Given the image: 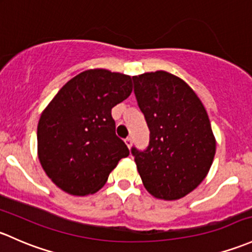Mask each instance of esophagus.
I'll use <instances>...</instances> for the list:
<instances>
[{
	"mask_svg": "<svg viewBox=\"0 0 252 252\" xmlns=\"http://www.w3.org/2000/svg\"><path fill=\"white\" fill-rule=\"evenodd\" d=\"M124 141H126V146H128L129 148H130L131 145H133V140H131V137H126V139L124 140Z\"/></svg>",
	"mask_w": 252,
	"mask_h": 252,
	"instance_id": "esophagus-1",
	"label": "esophagus"
}]
</instances>
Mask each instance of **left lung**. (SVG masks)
<instances>
[{
  "label": "left lung",
  "mask_w": 252,
  "mask_h": 252,
  "mask_svg": "<svg viewBox=\"0 0 252 252\" xmlns=\"http://www.w3.org/2000/svg\"><path fill=\"white\" fill-rule=\"evenodd\" d=\"M133 82L150 129L148 146L131 147L137 170L156 198L180 199L205 179L215 157L208 113L189 84L171 73H142Z\"/></svg>",
  "instance_id": "obj_1"
}]
</instances>
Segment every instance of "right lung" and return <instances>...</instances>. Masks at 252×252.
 Here are the masks:
<instances>
[{
	"mask_svg": "<svg viewBox=\"0 0 252 252\" xmlns=\"http://www.w3.org/2000/svg\"><path fill=\"white\" fill-rule=\"evenodd\" d=\"M131 91L130 76L88 70L70 79L42 112L38 158L59 189L73 195L95 193L118 161L128 157L111 110Z\"/></svg>",
	"mask_w": 252,
	"mask_h": 252,
	"instance_id": "obj_1",
	"label": "right lung"
}]
</instances>
